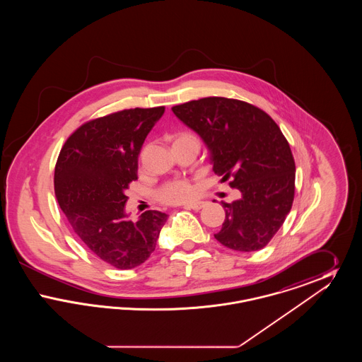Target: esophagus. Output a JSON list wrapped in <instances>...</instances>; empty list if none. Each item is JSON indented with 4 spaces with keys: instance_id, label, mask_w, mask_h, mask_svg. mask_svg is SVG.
<instances>
[{
    "instance_id": "1",
    "label": "esophagus",
    "mask_w": 362,
    "mask_h": 362,
    "mask_svg": "<svg viewBox=\"0 0 362 362\" xmlns=\"http://www.w3.org/2000/svg\"><path fill=\"white\" fill-rule=\"evenodd\" d=\"M206 206V202L199 201V202H191V204H186L185 209H192V210H201L202 207Z\"/></svg>"
}]
</instances>
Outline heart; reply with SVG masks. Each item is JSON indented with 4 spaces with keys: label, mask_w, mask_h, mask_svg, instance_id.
<instances>
[{
    "label": "heart",
    "mask_w": 362,
    "mask_h": 362,
    "mask_svg": "<svg viewBox=\"0 0 362 362\" xmlns=\"http://www.w3.org/2000/svg\"><path fill=\"white\" fill-rule=\"evenodd\" d=\"M185 141H195L199 142L198 137L192 134L191 132H180L175 134L173 137V145ZM194 186L187 179H173L165 182L160 189H157L156 197L160 202L167 205H177L187 202L194 197Z\"/></svg>",
    "instance_id": "b5f03b06"
}]
</instances>
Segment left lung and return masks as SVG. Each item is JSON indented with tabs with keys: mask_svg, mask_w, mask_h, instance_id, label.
<instances>
[{
	"mask_svg": "<svg viewBox=\"0 0 362 362\" xmlns=\"http://www.w3.org/2000/svg\"><path fill=\"white\" fill-rule=\"evenodd\" d=\"M173 111L205 141L214 173L241 192L223 202L225 220L214 238L235 251L262 250L292 209L296 164L288 139L267 112L238 99L204 98Z\"/></svg>",
	"mask_w": 362,
	"mask_h": 362,
	"instance_id": "obj_1",
	"label": "left lung"
}]
</instances>
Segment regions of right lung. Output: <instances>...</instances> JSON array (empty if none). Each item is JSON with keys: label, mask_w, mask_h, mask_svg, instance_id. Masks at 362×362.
<instances>
[{"label": "right lung", "mask_w": 362, "mask_h": 362, "mask_svg": "<svg viewBox=\"0 0 362 362\" xmlns=\"http://www.w3.org/2000/svg\"><path fill=\"white\" fill-rule=\"evenodd\" d=\"M164 105L129 108L83 123L64 144L54 171L59 207L74 233L107 264L129 270L155 251L167 214L148 210L129 221L124 191L137 179L138 155Z\"/></svg>", "instance_id": "add662e5"}]
</instances>
